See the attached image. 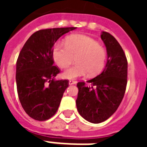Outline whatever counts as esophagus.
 Segmentation results:
<instances>
[{"mask_svg": "<svg viewBox=\"0 0 147 147\" xmlns=\"http://www.w3.org/2000/svg\"><path fill=\"white\" fill-rule=\"evenodd\" d=\"M69 85H73V84H76V81H75V80H69Z\"/></svg>", "mask_w": 147, "mask_h": 147, "instance_id": "34e87169", "label": "esophagus"}]
</instances>
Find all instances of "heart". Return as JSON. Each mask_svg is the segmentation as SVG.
Returning <instances> with one entry per match:
<instances>
[{
    "mask_svg": "<svg viewBox=\"0 0 147 147\" xmlns=\"http://www.w3.org/2000/svg\"><path fill=\"white\" fill-rule=\"evenodd\" d=\"M55 64L61 68L68 67L75 57L76 64L62 76L73 80L83 76L87 72L90 76L99 74L105 67L106 50L92 38L84 34H73L66 38L65 42L56 43L52 52Z\"/></svg>",
    "mask_w": 147,
    "mask_h": 147,
    "instance_id": "b5f03b06",
    "label": "heart"
}]
</instances>
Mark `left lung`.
I'll use <instances>...</instances> for the list:
<instances>
[{"label": "left lung", "mask_w": 147, "mask_h": 147, "mask_svg": "<svg viewBox=\"0 0 147 147\" xmlns=\"http://www.w3.org/2000/svg\"><path fill=\"white\" fill-rule=\"evenodd\" d=\"M101 38L107 50V63L102 73L92 80L79 82L77 110L93 123L105 121L117 111L127 83V61L123 49L112 34L102 31Z\"/></svg>", "instance_id": "1"}]
</instances>
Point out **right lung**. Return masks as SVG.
Instances as JSON below:
<instances>
[{
    "instance_id": "obj_1",
    "label": "right lung",
    "mask_w": 147,
    "mask_h": 147,
    "mask_svg": "<svg viewBox=\"0 0 147 147\" xmlns=\"http://www.w3.org/2000/svg\"><path fill=\"white\" fill-rule=\"evenodd\" d=\"M76 27L38 30L28 38L16 62L19 99L26 113L34 120H49L57 111L68 80H55L60 69L54 66L53 46L63 34Z\"/></svg>"
}]
</instances>
